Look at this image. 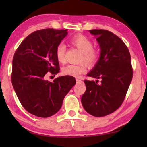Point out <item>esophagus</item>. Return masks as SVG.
Listing matches in <instances>:
<instances>
[{"label":"esophagus","mask_w":147,"mask_h":147,"mask_svg":"<svg viewBox=\"0 0 147 147\" xmlns=\"http://www.w3.org/2000/svg\"><path fill=\"white\" fill-rule=\"evenodd\" d=\"M76 82H77L78 83V82H82V81L81 80H80V79H76Z\"/></svg>","instance_id":"obj_1"}]
</instances>
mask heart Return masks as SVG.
I'll return each mask as SVG.
<instances>
[{"mask_svg": "<svg viewBox=\"0 0 147 147\" xmlns=\"http://www.w3.org/2000/svg\"><path fill=\"white\" fill-rule=\"evenodd\" d=\"M69 41L82 52L80 61H84L90 66L97 63L100 57V51L98 48L93 47L94 44L91 39L84 35H77L74 36ZM55 53L56 59L59 63H65V45L63 43H60L56 46ZM85 63L82 62L79 64H68L63 68L62 71L65 76L80 77L87 72L88 67Z\"/></svg>", "mask_w": 147, "mask_h": 147, "instance_id": "b5f03b06", "label": "heart"}]
</instances>
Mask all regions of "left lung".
Returning a JSON list of instances; mask_svg holds the SVG:
<instances>
[{
  "instance_id": "8db88e82",
  "label": "left lung",
  "mask_w": 147,
  "mask_h": 147,
  "mask_svg": "<svg viewBox=\"0 0 147 147\" xmlns=\"http://www.w3.org/2000/svg\"><path fill=\"white\" fill-rule=\"evenodd\" d=\"M89 32L97 37L100 57L88 76L102 81L98 85V80H84L86 90L81 101L86 112L100 117L112 113L122 105L133 71L130 52L120 37L107 30L93 29Z\"/></svg>"
}]
</instances>
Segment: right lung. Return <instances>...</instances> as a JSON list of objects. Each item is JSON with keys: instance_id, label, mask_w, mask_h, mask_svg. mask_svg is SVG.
Listing matches in <instances>:
<instances>
[{"instance_id": "1", "label": "right lung", "mask_w": 147, "mask_h": 147, "mask_svg": "<svg viewBox=\"0 0 147 147\" xmlns=\"http://www.w3.org/2000/svg\"><path fill=\"white\" fill-rule=\"evenodd\" d=\"M67 29H45L27 36L16 50L11 81L23 107L38 117H49L59 111L63 98L76 83L73 76L45 80L59 72L55 50L67 35Z\"/></svg>"}]
</instances>
